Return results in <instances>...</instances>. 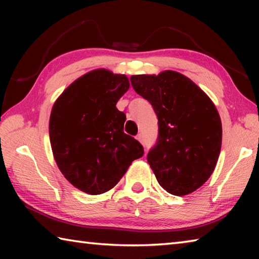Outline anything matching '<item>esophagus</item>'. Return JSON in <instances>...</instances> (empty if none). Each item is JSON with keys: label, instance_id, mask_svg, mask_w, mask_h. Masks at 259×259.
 I'll return each mask as SVG.
<instances>
[{"label": "esophagus", "instance_id": "1", "mask_svg": "<svg viewBox=\"0 0 259 259\" xmlns=\"http://www.w3.org/2000/svg\"><path fill=\"white\" fill-rule=\"evenodd\" d=\"M137 139L139 140L140 143H144V137H143V134H138V135H137Z\"/></svg>", "mask_w": 259, "mask_h": 259}]
</instances>
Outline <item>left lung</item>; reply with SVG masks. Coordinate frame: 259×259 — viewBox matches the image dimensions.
I'll use <instances>...</instances> for the list:
<instances>
[{
	"label": "left lung",
	"mask_w": 259,
	"mask_h": 259,
	"mask_svg": "<svg viewBox=\"0 0 259 259\" xmlns=\"http://www.w3.org/2000/svg\"><path fill=\"white\" fill-rule=\"evenodd\" d=\"M136 93L152 105L159 133L147 162L162 188L186 195L208 181L222 146V122L211 100L177 72L133 75Z\"/></svg>",
	"instance_id": "obj_1"
}]
</instances>
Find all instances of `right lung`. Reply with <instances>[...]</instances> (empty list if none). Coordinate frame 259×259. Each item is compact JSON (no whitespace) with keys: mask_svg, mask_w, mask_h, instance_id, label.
Masks as SVG:
<instances>
[{"mask_svg":"<svg viewBox=\"0 0 259 259\" xmlns=\"http://www.w3.org/2000/svg\"><path fill=\"white\" fill-rule=\"evenodd\" d=\"M129 85L125 75L96 69L74 81L52 107L55 160L65 178L88 194L111 190L144 155L142 144L124 134L125 114L116 108Z\"/></svg>","mask_w":259,"mask_h":259,"instance_id":"add662e5","label":"right lung"}]
</instances>
